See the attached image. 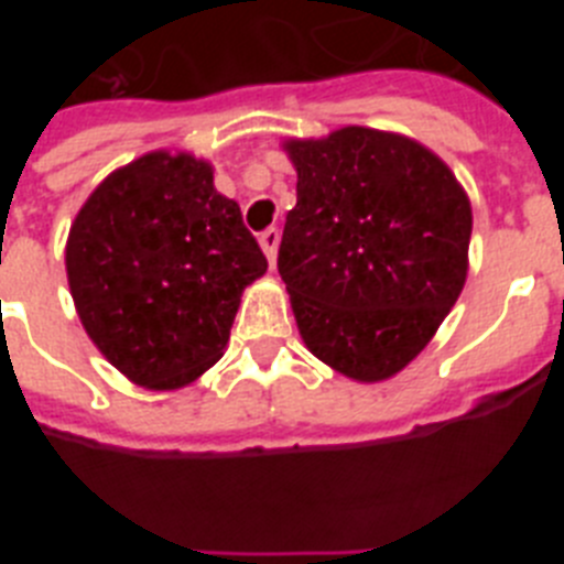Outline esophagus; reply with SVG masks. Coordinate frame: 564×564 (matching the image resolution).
Returning a JSON list of instances; mask_svg holds the SVG:
<instances>
[{
  "mask_svg": "<svg viewBox=\"0 0 564 564\" xmlns=\"http://www.w3.org/2000/svg\"><path fill=\"white\" fill-rule=\"evenodd\" d=\"M259 246H262V251H265L268 262H276V248H279V228H265V231L259 234Z\"/></svg>",
  "mask_w": 564,
  "mask_h": 564,
  "instance_id": "esophagus-1",
  "label": "esophagus"
}]
</instances>
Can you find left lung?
Returning a JSON list of instances; mask_svg holds the SVG:
<instances>
[{
  "instance_id": "8db88e82",
  "label": "left lung",
  "mask_w": 564,
  "mask_h": 564,
  "mask_svg": "<svg viewBox=\"0 0 564 564\" xmlns=\"http://www.w3.org/2000/svg\"><path fill=\"white\" fill-rule=\"evenodd\" d=\"M285 152L299 181L276 265L299 333L352 381L392 378L466 285V192L435 152L395 132L344 127Z\"/></svg>"
}]
</instances>
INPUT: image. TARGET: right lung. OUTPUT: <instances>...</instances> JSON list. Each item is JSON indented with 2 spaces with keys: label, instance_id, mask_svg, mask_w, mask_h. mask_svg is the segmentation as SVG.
Here are the masks:
<instances>
[{
  "label": "right lung",
  "instance_id": "obj_1",
  "mask_svg": "<svg viewBox=\"0 0 564 564\" xmlns=\"http://www.w3.org/2000/svg\"><path fill=\"white\" fill-rule=\"evenodd\" d=\"M78 318L112 367L177 390L226 350L239 296L268 259L206 161L149 152L115 169L69 228Z\"/></svg>",
  "mask_w": 564,
  "mask_h": 564
}]
</instances>
